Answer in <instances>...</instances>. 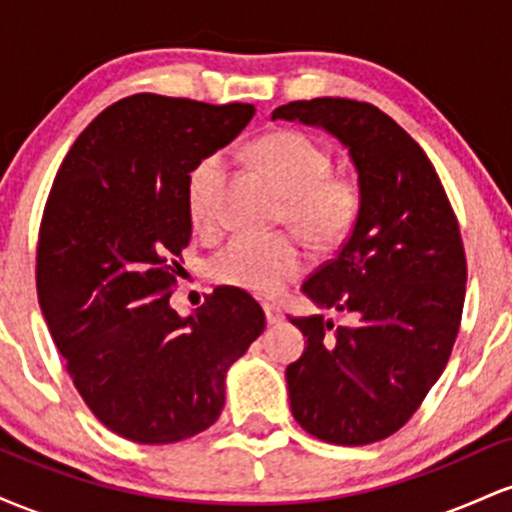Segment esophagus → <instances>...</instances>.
Here are the masks:
<instances>
[{
  "instance_id": "34e87169",
  "label": "esophagus",
  "mask_w": 512,
  "mask_h": 512,
  "mask_svg": "<svg viewBox=\"0 0 512 512\" xmlns=\"http://www.w3.org/2000/svg\"><path fill=\"white\" fill-rule=\"evenodd\" d=\"M264 317H267V325H279L281 320H284V313H281L276 305H264Z\"/></svg>"
}]
</instances>
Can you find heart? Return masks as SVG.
Here are the masks:
<instances>
[{
	"instance_id": "heart-1",
	"label": "heart",
	"mask_w": 512,
	"mask_h": 512,
	"mask_svg": "<svg viewBox=\"0 0 512 512\" xmlns=\"http://www.w3.org/2000/svg\"><path fill=\"white\" fill-rule=\"evenodd\" d=\"M252 156L279 187L284 221L313 248H332L354 226L361 192L346 175H327L330 154L313 139L291 129L264 134ZM228 178V156L207 154L187 178V209L197 231H211L219 219V199ZM303 269V255L289 238H233L211 257V274L233 289L274 296Z\"/></svg>"
}]
</instances>
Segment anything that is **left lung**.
Masks as SVG:
<instances>
[{
  "label": "left lung",
  "instance_id": "left-lung-1",
  "mask_svg": "<svg viewBox=\"0 0 512 512\" xmlns=\"http://www.w3.org/2000/svg\"><path fill=\"white\" fill-rule=\"evenodd\" d=\"M272 120L332 134L361 192L346 243L301 286L354 322L289 317L308 339L286 368L291 414L325 443H375L407 424L450 358L467 284L460 226L421 146L375 105L313 98Z\"/></svg>",
  "mask_w": 512,
  "mask_h": 512
}]
</instances>
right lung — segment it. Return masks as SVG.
Segmentation results:
<instances>
[{
    "label": "right lung",
    "mask_w": 512,
    "mask_h": 512,
    "mask_svg": "<svg viewBox=\"0 0 512 512\" xmlns=\"http://www.w3.org/2000/svg\"><path fill=\"white\" fill-rule=\"evenodd\" d=\"M255 105L137 93L105 108L57 170L38 240V301L96 419L144 445L219 419L226 370L264 332L245 291L221 286L178 315L190 245L187 178L248 127Z\"/></svg>",
    "instance_id": "obj_1"
}]
</instances>
